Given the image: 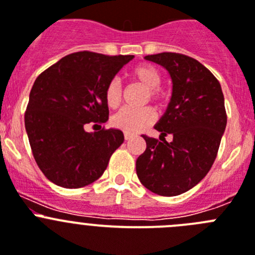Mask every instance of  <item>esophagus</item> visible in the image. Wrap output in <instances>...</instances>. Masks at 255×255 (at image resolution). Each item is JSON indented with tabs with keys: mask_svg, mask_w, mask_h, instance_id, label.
Returning a JSON list of instances; mask_svg holds the SVG:
<instances>
[{
	"mask_svg": "<svg viewBox=\"0 0 255 255\" xmlns=\"http://www.w3.org/2000/svg\"><path fill=\"white\" fill-rule=\"evenodd\" d=\"M132 138V134H128V133H125V139L126 141H128V139Z\"/></svg>",
	"mask_w": 255,
	"mask_h": 255,
	"instance_id": "esophagus-1",
	"label": "esophagus"
}]
</instances>
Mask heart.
Instances as JSON below:
<instances>
[{"label":"heart","mask_w":255,"mask_h":255,"mask_svg":"<svg viewBox=\"0 0 255 255\" xmlns=\"http://www.w3.org/2000/svg\"><path fill=\"white\" fill-rule=\"evenodd\" d=\"M130 76L137 84L142 88L146 89V96L144 100L148 99L152 102H160L161 100V93H160V85H161V73L159 70L151 65H139L136 66L130 71ZM105 103L109 108L116 109L122 102V86L117 79L111 80L108 82L104 91ZM156 114L152 108L146 107L142 109H129L125 108L119 111L116 116L112 118V125L118 129L123 130L128 134L141 132L146 127L155 122Z\"/></svg>","instance_id":"b5f03b06"}]
</instances>
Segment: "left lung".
<instances>
[{"label": "left lung", "instance_id": "1", "mask_svg": "<svg viewBox=\"0 0 255 255\" xmlns=\"http://www.w3.org/2000/svg\"><path fill=\"white\" fill-rule=\"evenodd\" d=\"M144 59L162 66L173 82L166 112L156 123L159 139L143 134L146 150L138 156L139 182L159 196L184 193L207 175L226 128L221 85L197 59L164 52ZM171 134L173 141H164Z\"/></svg>", "mask_w": 255, "mask_h": 255}]
</instances>
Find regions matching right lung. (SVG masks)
<instances>
[{
	"instance_id": "1",
	"label": "right lung",
	"mask_w": 255,
	"mask_h": 255,
	"mask_svg": "<svg viewBox=\"0 0 255 255\" xmlns=\"http://www.w3.org/2000/svg\"><path fill=\"white\" fill-rule=\"evenodd\" d=\"M133 57L76 52L36 77L25 128L34 159L52 183L72 189L103 175L125 136L114 128L86 132L85 127L107 122L105 88Z\"/></svg>"
}]
</instances>
